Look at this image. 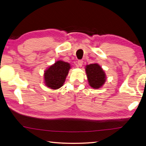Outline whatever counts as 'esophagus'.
<instances>
[{
    "label": "esophagus",
    "mask_w": 146,
    "mask_h": 146,
    "mask_svg": "<svg viewBox=\"0 0 146 146\" xmlns=\"http://www.w3.org/2000/svg\"><path fill=\"white\" fill-rule=\"evenodd\" d=\"M83 64V60H79L78 61V66H80V67H81V66H82Z\"/></svg>",
    "instance_id": "esophagus-1"
}]
</instances>
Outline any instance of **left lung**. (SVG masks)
<instances>
[{
  "label": "left lung",
  "instance_id": "obj_1",
  "mask_svg": "<svg viewBox=\"0 0 146 146\" xmlns=\"http://www.w3.org/2000/svg\"><path fill=\"white\" fill-rule=\"evenodd\" d=\"M89 85L94 89H98L106 82V76L104 71L98 63H92L85 66Z\"/></svg>",
  "mask_w": 146,
  "mask_h": 146
}]
</instances>
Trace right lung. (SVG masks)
Returning <instances> with one entry per match:
<instances>
[{"instance_id": "1", "label": "right lung", "mask_w": 146, "mask_h": 146, "mask_svg": "<svg viewBox=\"0 0 146 146\" xmlns=\"http://www.w3.org/2000/svg\"><path fill=\"white\" fill-rule=\"evenodd\" d=\"M70 68V63L62 60L56 61L44 71L43 79L45 85L52 90L61 88L65 83Z\"/></svg>"}]
</instances>
